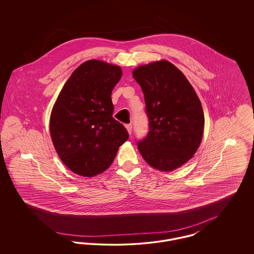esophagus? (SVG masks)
Segmentation results:
<instances>
[{
    "instance_id": "esophagus-1",
    "label": "esophagus",
    "mask_w": 254,
    "mask_h": 254,
    "mask_svg": "<svg viewBox=\"0 0 254 254\" xmlns=\"http://www.w3.org/2000/svg\"><path fill=\"white\" fill-rule=\"evenodd\" d=\"M126 128L127 130V132L129 135H131V131H132V126L131 124H128V125H126Z\"/></svg>"
}]
</instances>
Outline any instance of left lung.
<instances>
[{"mask_svg": "<svg viewBox=\"0 0 254 254\" xmlns=\"http://www.w3.org/2000/svg\"><path fill=\"white\" fill-rule=\"evenodd\" d=\"M132 76L141 85L149 119V131L138 150L153 169H177L201 144L205 127L201 102L184 73L169 61L142 64Z\"/></svg>", "mask_w": 254, "mask_h": 254, "instance_id": "obj_1", "label": "left lung"}]
</instances>
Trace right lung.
I'll list each match as a JSON object with an SVG mask.
<instances>
[{
    "label": "right lung",
    "mask_w": 254,
    "mask_h": 254,
    "mask_svg": "<svg viewBox=\"0 0 254 254\" xmlns=\"http://www.w3.org/2000/svg\"><path fill=\"white\" fill-rule=\"evenodd\" d=\"M119 65L89 60L79 65L52 108L49 131L62 162L74 173L93 177L109 169L128 133L113 117L111 92Z\"/></svg>",
    "instance_id": "obj_1"
}]
</instances>
